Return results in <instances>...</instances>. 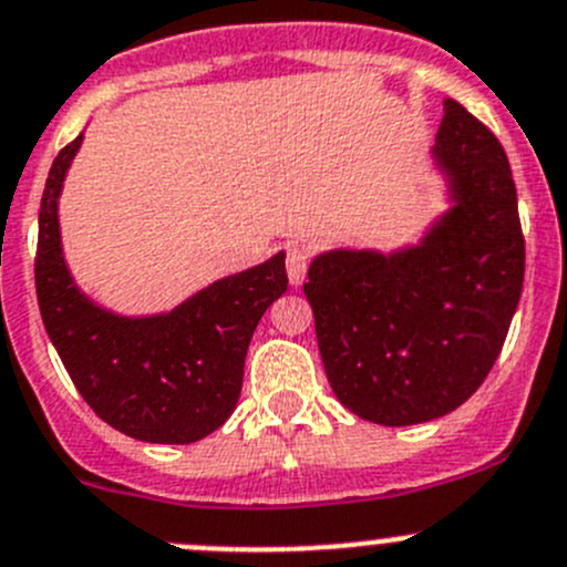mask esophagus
<instances>
[{
  "label": "esophagus",
  "mask_w": 567,
  "mask_h": 567,
  "mask_svg": "<svg viewBox=\"0 0 567 567\" xmlns=\"http://www.w3.org/2000/svg\"><path fill=\"white\" fill-rule=\"evenodd\" d=\"M308 270V254L302 248L286 250V272H289L291 286H300Z\"/></svg>",
  "instance_id": "1"
}]
</instances>
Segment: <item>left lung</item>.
<instances>
[{
    "label": "left lung",
    "instance_id": "obj_1",
    "mask_svg": "<svg viewBox=\"0 0 567 567\" xmlns=\"http://www.w3.org/2000/svg\"><path fill=\"white\" fill-rule=\"evenodd\" d=\"M433 156L455 206L422 245L330 250L302 284L330 389L385 427L446 416L480 389L524 286L518 195L496 134L446 99Z\"/></svg>",
    "mask_w": 567,
    "mask_h": 567
}]
</instances>
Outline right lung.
<instances>
[{"instance_id": "1", "label": "right lung", "mask_w": 567, "mask_h": 567, "mask_svg": "<svg viewBox=\"0 0 567 567\" xmlns=\"http://www.w3.org/2000/svg\"><path fill=\"white\" fill-rule=\"evenodd\" d=\"M82 134L52 162L38 215L35 291L43 324L95 416L148 444H193L234 413L248 344L286 291L284 254L206 286L159 317L128 319L93 306L60 245L58 198Z\"/></svg>"}]
</instances>
